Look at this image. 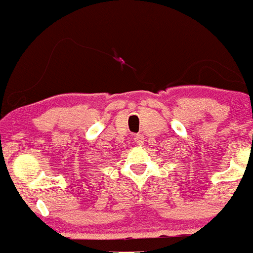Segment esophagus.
Segmentation results:
<instances>
[{"label":"esophagus","mask_w":253,"mask_h":253,"mask_svg":"<svg viewBox=\"0 0 253 253\" xmlns=\"http://www.w3.org/2000/svg\"><path fill=\"white\" fill-rule=\"evenodd\" d=\"M144 136L141 135V134H138V135H135L134 136V141H135V144L136 145H143L144 144Z\"/></svg>","instance_id":"obj_1"}]
</instances>
